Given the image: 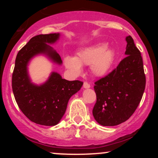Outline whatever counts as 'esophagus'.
<instances>
[{
  "mask_svg": "<svg viewBox=\"0 0 158 158\" xmlns=\"http://www.w3.org/2000/svg\"><path fill=\"white\" fill-rule=\"evenodd\" d=\"M83 88H85V89H88V88H90V84H88V82L85 81V82L83 83Z\"/></svg>",
  "mask_w": 158,
  "mask_h": 158,
  "instance_id": "esophagus-1",
  "label": "esophagus"
}]
</instances>
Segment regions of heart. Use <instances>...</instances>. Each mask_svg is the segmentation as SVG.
Wrapping results in <instances>:
<instances>
[{
	"instance_id": "b5f03b06",
	"label": "heart",
	"mask_w": 158,
	"mask_h": 158,
	"mask_svg": "<svg viewBox=\"0 0 158 158\" xmlns=\"http://www.w3.org/2000/svg\"><path fill=\"white\" fill-rule=\"evenodd\" d=\"M107 47L106 43H98L81 49L78 51L77 57H64V66L74 76L82 73V66H90L91 73L95 77H105L114 65L116 57L113 49Z\"/></svg>"
}]
</instances>
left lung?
Here are the masks:
<instances>
[{"instance_id":"8db88e82","label":"left lung","mask_w":158,"mask_h":158,"mask_svg":"<svg viewBox=\"0 0 158 158\" xmlns=\"http://www.w3.org/2000/svg\"><path fill=\"white\" fill-rule=\"evenodd\" d=\"M125 55L117 68L96 81L95 120L103 126H114L129 119L142 99L146 76L140 52L131 36H126Z\"/></svg>"}]
</instances>
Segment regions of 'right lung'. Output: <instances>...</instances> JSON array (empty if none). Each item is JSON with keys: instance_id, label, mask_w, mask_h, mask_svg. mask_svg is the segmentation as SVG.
<instances>
[{"instance_id": "right-lung-1", "label": "right lung", "mask_w": 158, "mask_h": 158, "mask_svg": "<svg viewBox=\"0 0 158 158\" xmlns=\"http://www.w3.org/2000/svg\"><path fill=\"white\" fill-rule=\"evenodd\" d=\"M60 33L38 35L32 38L17 54L12 86L19 108L32 122L41 126H56L66 111L70 98L82 86V81H68L51 72L44 82L35 84L29 74L33 58L44 56L53 64L61 65L60 56L50 45L60 39Z\"/></svg>"}]
</instances>
